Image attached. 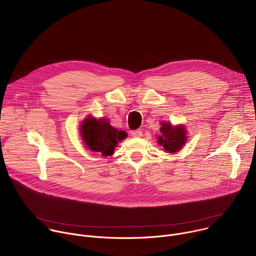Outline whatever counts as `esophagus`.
I'll use <instances>...</instances> for the list:
<instances>
[{
	"label": "esophagus",
	"mask_w": 256,
	"mask_h": 256,
	"mask_svg": "<svg viewBox=\"0 0 256 256\" xmlns=\"http://www.w3.org/2000/svg\"><path fill=\"white\" fill-rule=\"evenodd\" d=\"M132 136H134V138H138V136H142V132L140 130H132Z\"/></svg>",
	"instance_id": "34e87169"
}]
</instances>
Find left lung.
Instances as JSON below:
<instances>
[{
  "label": "left lung",
  "instance_id": "1",
  "mask_svg": "<svg viewBox=\"0 0 256 256\" xmlns=\"http://www.w3.org/2000/svg\"><path fill=\"white\" fill-rule=\"evenodd\" d=\"M161 136L158 138V142L168 153H176L180 151L186 142V130L184 124L172 126L170 122H161Z\"/></svg>",
  "mask_w": 256,
  "mask_h": 256
}]
</instances>
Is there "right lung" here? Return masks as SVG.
<instances>
[{"mask_svg": "<svg viewBox=\"0 0 256 256\" xmlns=\"http://www.w3.org/2000/svg\"><path fill=\"white\" fill-rule=\"evenodd\" d=\"M80 132L86 147L103 157L112 155L118 142L128 136L124 130L112 128L105 118L96 120L92 116L83 120Z\"/></svg>", "mask_w": 256, "mask_h": 256, "instance_id": "add662e5", "label": "right lung"}]
</instances>
